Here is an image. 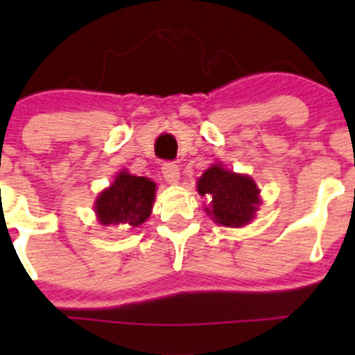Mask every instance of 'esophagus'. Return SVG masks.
I'll return each instance as SVG.
<instances>
[{"label":"esophagus","mask_w":355,"mask_h":355,"mask_svg":"<svg viewBox=\"0 0 355 355\" xmlns=\"http://www.w3.org/2000/svg\"><path fill=\"white\" fill-rule=\"evenodd\" d=\"M161 173H163L164 180H166L168 184H177V182L180 180V168L175 163H164L163 166H161Z\"/></svg>","instance_id":"1"}]
</instances>
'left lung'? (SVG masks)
<instances>
[{
	"mask_svg": "<svg viewBox=\"0 0 355 355\" xmlns=\"http://www.w3.org/2000/svg\"><path fill=\"white\" fill-rule=\"evenodd\" d=\"M198 192L209 199L206 213L214 223L223 227L241 228L256 216L261 204L259 189L249 175L225 170L221 163H214L198 180Z\"/></svg>",
	"mask_w": 355,
	"mask_h": 355,
	"instance_id": "left-lung-1",
	"label": "left lung"
}]
</instances>
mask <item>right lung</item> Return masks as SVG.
Segmentation results:
<instances>
[{
  "label": "right lung",
  "mask_w": 355,
  "mask_h": 355,
  "mask_svg": "<svg viewBox=\"0 0 355 355\" xmlns=\"http://www.w3.org/2000/svg\"><path fill=\"white\" fill-rule=\"evenodd\" d=\"M156 184L146 177L120 171L113 184L98 196L94 211L101 225L139 227L153 211Z\"/></svg>",
  "instance_id": "obj_1"
}]
</instances>
